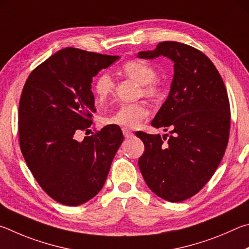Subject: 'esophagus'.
<instances>
[{
  "label": "esophagus",
  "mask_w": 249,
  "mask_h": 249,
  "mask_svg": "<svg viewBox=\"0 0 249 249\" xmlns=\"http://www.w3.org/2000/svg\"><path fill=\"white\" fill-rule=\"evenodd\" d=\"M122 133H124V138H127V139H129V138H132L133 137V133L130 131L129 129H127V128H124L122 129Z\"/></svg>",
  "instance_id": "esophagus-1"
}]
</instances>
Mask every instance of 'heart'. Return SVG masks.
<instances>
[{
    "label": "heart",
    "mask_w": 249,
    "mask_h": 249,
    "mask_svg": "<svg viewBox=\"0 0 249 249\" xmlns=\"http://www.w3.org/2000/svg\"><path fill=\"white\" fill-rule=\"evenodd\" d=\"M121 70L124 75L140 83L144 95L154 97L159 94L160 89L154 82L158 77V73L150 64L140 60H132L124 63ZM113 87H115V83H113L111 76L107 73H102L94 82L93 89L96 98L99 102H103L112 93ZM147 115H149V107L146 106L145 103L124 104L112 115L105 117L103 124L134 128Z\"/></svg>",
    "instance_id": "1"
}]
</instances>
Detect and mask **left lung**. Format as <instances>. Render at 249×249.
Listing matches in <instances>:
<instances>
[{
	"instance_id": "8db88e82",
	"label": "left lung",
	"mask_w": 249,
	"mask_h": 249,
	"mask_svg": "<svg viewBox=\"0 0 249 249\" xmlns=\"http://www.w3.org/2000/svg\"><path fill=\"white\" fill-rule=\"evenodd\" d=\"M160 55L173 61L174 76L152 125L169 129L171 136L164 143L160 134L137 132L144 143L139 167L155 195L180 202L202 189L223 158L230 134V103L220 73L201 51L164 41L154 50L138 53L146 60Z\"/></svg>"
}]
</instances>
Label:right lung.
<instances>
[{
  "label": "right lung",
  "instance_id": "right-lung-1",
  "mask_svg": "<svg viewBox=\"0 0 249 249\" xmlns=\"http://www.w3.org/2000/svg\"><path fill=\"white\" fill-rule=\"evenodd\" d=\"M118 59L65 48L38 65L21 91V153L41 188L65 206H80L99 193L124 141L113 124L81 142L74 138L89 128L96 111L93 77Z\"/></svg>",
  "mask_w": 249,
  "mask_h": 249
}]
</instances>
